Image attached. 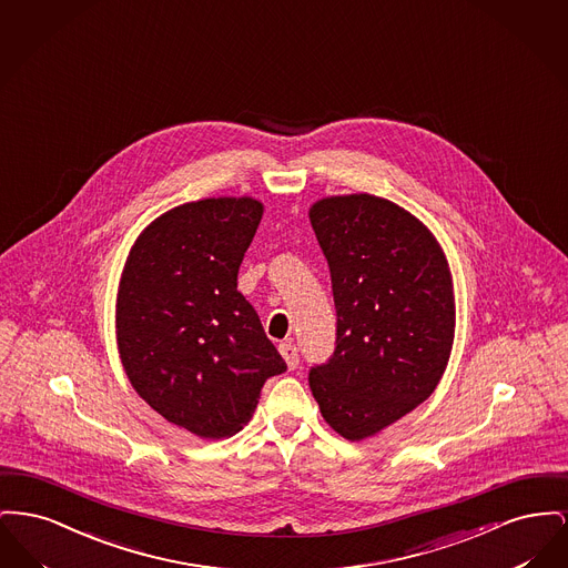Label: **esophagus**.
Masks as SVG:
<instances>
[{
    "instance_id": "1",
    "label": "esophagus",
    "mask_w": 568,
    "mask_h": 568,
    "mask_svg": "<svg viewBox=\"0 0 568 568\" xmlns=\"http://www.w3.org/2000/svg\"><path fill=\"white\" fill-rule=\"evenodd\" d=\"M280 353H282V357L286 361L288 369H297L298 351L293 342H282V344H280Z\"/></svg>"
}]
</instances>
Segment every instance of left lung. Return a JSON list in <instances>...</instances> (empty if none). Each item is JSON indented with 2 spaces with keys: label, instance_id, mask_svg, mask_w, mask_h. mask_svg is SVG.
Instances as JSON below:
<instances>
[{
  "label": "left lung",
  "instance_id": "left-lung-1",
  "mask_svg": "<svg viewBox=\"0 0 568 568\" xmlns=\"http://www.w3.org/2000/svg\"><path fill=\"white\" fill-rule=\"evenodd\" d=\"M310 222L337 314L335 351L310 388L339 436L363 440L438 387L455 335L450 271L427 226L387 199L328 196Z\"/></svg>",
  "mask_w": 568,
  "mask_h": 568
}]
</instances>
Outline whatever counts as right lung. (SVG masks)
<instances>
[{
    "mask_svg": "<svg viewBox=\"0 0 568 568\" xmlns=\"http://www.w3.org/2000/svg\"><path fill=\"white\" fill-rule=\"evenodd\" d=\"M263 203L222 196L162 213L134 241L118 293V348L134 390L173 425L226 438L286 372L237 291Z\"/></svg>",
    "mask_w": 568,
    "mask_h": 568,
    "instance_id": "add662e5",
    "label": "right lung"
}]
</instances>
